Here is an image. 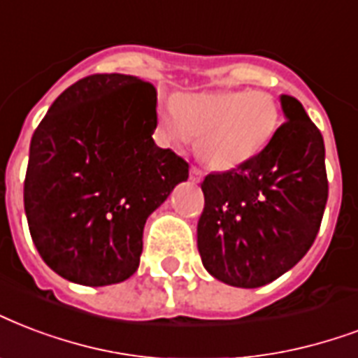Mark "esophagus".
I'll return each instance as SVG.
<instances>
[{
    "instance_id": "obj_1",
    "label": "esophagus",
    "mask_w": 358,
    "mask_h": 358,
    "mask_svg": "<svg viewBox=\"0 0 358 358\" xmlns=\"http://www.w3.org/2000/svg\"><path fill=\"white\" fill-rule=\"evenodd\" d=\"M189 178L193 180V182H201V180L204 178L203 169H201V167H191L189 169Z\"/></svg>"
}]
</instances>
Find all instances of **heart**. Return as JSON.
<instances>
[{
	"label": "heart",
	"instance_id": "1",
	"mask_svg": "<svg viewBox=\"0 0 358 358\" xmlns=\"http://www.w3.org/2000/svg\"><path fill=\"white\" fill-rule=\"evenodd\" d=\"M280 125V108L264 92L176 95L157 106V131L167 144L197 138V155L215 171H231L263 152Z\"/></svg>",
	"mask_w": 358,
	"mask_h": 358
}]
</instances>
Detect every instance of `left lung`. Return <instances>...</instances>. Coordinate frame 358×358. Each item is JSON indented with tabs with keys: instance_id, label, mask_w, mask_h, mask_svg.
<instances>
[{
	"instance_id": "8db88e82",
	"label": "left lung",
	"mask_w": 358,
	"mask_h": 358,
	"mask_svg": "<svg viewBox=\"0 0 358 358\" xmlns=\"http://www.w3.org/2000/svg\"><path fill=\"white\" fill-rule=\"evenodd\" d=\"M285 122L252 161L203 180L197 245L220 282L253 289L293 268L317 236L329 180L321 131L282 95Z\"/></svg>"
}]
</instances>
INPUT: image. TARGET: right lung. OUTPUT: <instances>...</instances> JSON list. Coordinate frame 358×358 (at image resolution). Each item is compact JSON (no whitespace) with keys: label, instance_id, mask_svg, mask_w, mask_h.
<instances>
[{"label":"right lung","instance_id":"obj_1","mask_svg":"<svg viewBox=\"0 0 358 358\" xmlns=\"http://www.w3.org/2000/svg\"><path fill=\"white\" fill-rule=\"evenodd\" d=\"M157 92L136 76L80 78L37 125L24 208L37 252L69 282L101 287L133 276L148 215L189 176L154 143Z\"/></svg>","mask_w":358,"mask_h":358}]
</instances>
